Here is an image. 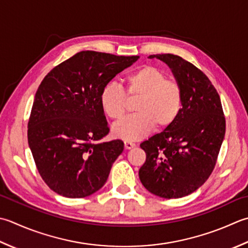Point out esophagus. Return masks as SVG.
Wrapping results in <instances>:
<instances>
[{"label":"esophagus","mask_w":248,"mask_h":248,"mask_svg":"<svg viewBox=\"0 0 248 248\" xmlns=\"http://www.w3.org/2000/svg\"><path fill=\"white\" fill-rule=\"evenodd\" d=\"M124 147L127 149L133 148V147H135V143L130 142V140H124Z\"/></svg>","instance_id":"esophagus-1"}]
</instances>
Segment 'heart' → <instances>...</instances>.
<instances>
[{
  "instance_id": "heart-1",
  "label": "heart",
  "mask_w": 248,
  "mask_h": 248,
  "mask_svg": "<svg viewBox=\"0 0 248 248\" xmlns=\"http://www.w3.org/2000/svg\"><path fill=\"white\" fill-rule=\"evenodd\" d=\"M125 92L129 99H139L134 106L137 114L113 125L116 138L135 140L150 132L167 130L181 115L184 102L183 88L176 79L168 78L167 73L155 65H145L128 76ZM124 90L115 82H108L100 94L104 113L111 119H120L128 110Z\"/></svg>"
}]
</instances>
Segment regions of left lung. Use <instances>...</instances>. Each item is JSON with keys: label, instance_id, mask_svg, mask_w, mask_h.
<instances>
[{"label": "left lung", "instance_id": "obj_1", "mask_svg": "<svg viewBox=\"0 0 248 248\" xmlns=\"http://www.w3.org/2000/svg\"><path fill=\"white\" fill-rule=\"evenodd\" d=\"M171 67L184 92L181 115L172 127L140 143L146 161L139 176L149 192L164 199L190 195L216 166L226 132L219 94L192 63L171 53L152 55Z\"/></svg>", "mask_w": 248, "mask_h": 248}]
</instances>
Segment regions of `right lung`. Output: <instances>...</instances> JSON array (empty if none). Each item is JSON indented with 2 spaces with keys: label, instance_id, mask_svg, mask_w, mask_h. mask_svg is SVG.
I'll return each mask as SVG.
<instances>
[{
  "label": "right lung",
  "instance_id": "right-lung-1",
  "mask_svg": "<svg viewBox=\"0 0 248 248\" xmlns=\"http://www.w3.org/2000/svg\"><path fill=\"white\" fill-rule=\"evenodd\" d=\"M138 59L80 51L42 80L29 118L28 142L41 177L58 195L85 198L108 181L124 142H101L109 127L100 94Z\"/></svg>",
  "mask_w": 248,
  "mask_h": 248
}]
</instances>
